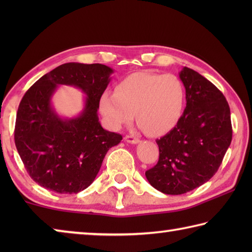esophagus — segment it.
Returning a JSON list of instances; mask_svg holds the SVG:
<instances>
[{
	"mask_svg": "<svg viewBox=\"0 0 252 252\" xmlns=\"http://www.w3.org/2000/svg\"><path fill=\"white\" fill-rule=\"evenodd\" d=\"M125 141L127 143H131V144H136L140 142V140L138 138H135V136H133V135H126Z\"/></svg>",
	"mask_w": 252,
	"mask_h": 252,
	"instance_id": "obj_1",
	"label": "esophagus"
}]
</instances>
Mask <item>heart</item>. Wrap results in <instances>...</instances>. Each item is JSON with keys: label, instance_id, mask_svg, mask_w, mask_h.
Segmentation results:
<instances>
[{"label": "heart", "instance_id": "1", "mask_svg": "<svg viewBox=\"0 0 252 252\" xmlns=\"http://www.w3.org/2000/svg\"><path fill=\"white\" fill-rule=\"evenodd\" d=\"M185 88L178 76L136 72L123 79L116 92L100 97V110L112 129L136 122L150 136L172 130L185 108Z\"/></svg>", "mask_w": 252, "mask_h": 252}]
</instances>
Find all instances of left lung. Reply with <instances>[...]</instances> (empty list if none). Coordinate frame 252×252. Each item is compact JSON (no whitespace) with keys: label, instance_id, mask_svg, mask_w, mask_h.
<instances>
[{"label":"left lung","instance_id":"1","mask_svg":"<svg viewBox=\"0 0 252 252\" xmlns=\"http://www.w3.org/2000/svg\"><path fill=\"white\" fill-rule=\"evenodd\" d=\"M187 105L177 126L157 140L159 161L148 170L150 185L165 194H182L210 180L232 140L230 108L215 84L189 67L179 73Z\"/></svg>","mask_w":252,"mask_h":252}]
</instances>
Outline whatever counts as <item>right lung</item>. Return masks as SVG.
<instances>
[{
    "label": "right lung",
    "mask_w": 252,
    "mask_h": 252,
    "mask_svg": "<svg viewBox=\"0 0 252 252\" xmlns=\"http://www.w3.org/2000/svg\"><path fill=\"white\" fill-rule=\"evenodd\" d=\"M113 73L104 64L65 63L34 83L21 100L14 141L34 181L58 193H78L94 181L110 148L122 135L104 130L97 117L100 97ZM59 85H73L87 97L78 117L62 118L50 100Z\"/></svg>",
    "instance_id": "add662e5"
}]
</instances>
